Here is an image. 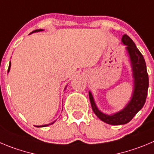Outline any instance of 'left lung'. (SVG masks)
<instances>
[{
	"instance_id": "8db88e82",
	"label": "left lung",
	"mask_w": 154,
	"mask_h": 154,
	"mask_svg": "<svg viewBox=\"0 0 154 154\" xmlns=\"http://www.w3.org/2000/svg\"><path fill=\"white\" fill-rule=\"evenodd\" d=\"M122 42L125 45L126 51L129 56L134 79L133 92L130 101L121 111L107 115L102 112L95 103L91 92H89L90 103L93 112L104 122L112 125H120L129 122L144 105L147 96L149 78L146 71V63L143 55L140 52L131 38L125 34L122 38Z\"/></svg>"
}]
</instances>
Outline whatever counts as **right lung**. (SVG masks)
Instances as JSON below:
<instances>
[{
    "mask_svg": "<svg viewBox=\"0 0 154 154\" xmlns=\"http://www.w3.org/2000/svg\"><path fill=\"white\" fill-rule=\"evenodd\" d=\"M40 31H43V29H35V30H34V31H32V32H30V34L33 33V32H40ZM11 63L10 62V64H9V67H8V72H9V71H10V69H11ZM67 86H66V87H65V88H64V90H65V89H66V87H67ZM54 122H55V121H54ZM54 122H53L50 123V124H48V125H38V126H36V127H38V128H41V127H45V126H48V125H52L53 123H54Z\"/></svg>",
    "mask_w": 154,
    "mask_h": 154,
    "instance_id": "right-lung-1",
    "label": "right lung"
}]
</instances>
